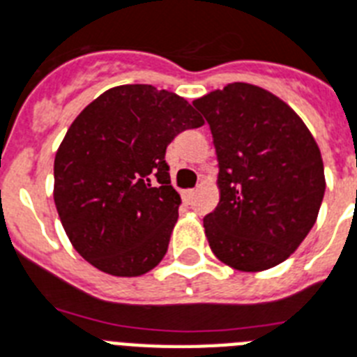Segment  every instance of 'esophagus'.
Wrapping results in <instances>:
<instances>
[{"label":"esophagus","mask_w":357,"mask_h":357,"mask_svg":"<svg viewBox=\"0 0 357 357\" xmlns=\"http://www.w3.org/2000/svg\"><path fill=\"white\" fill-rule=\"evenodd\" d=\"M194 196H196V190H187V192H183V199H187V202H190Z\"/></svg>","instance_id":"34e87169"}]
</instances>
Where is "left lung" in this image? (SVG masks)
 <instances>
[{"mask_svg": "<svg viewBox=\"0 0 357 357\" xmlns=\"http://www.w3.org/2000/svg\"><path fill=\"white\" fill-rule=\"evenodd\" d=\"M192 104L211 126L220 169V202L204 218L208 245L238 271L279 266L303 244L323 202L314 135L282 98L255 84H227Z\"/></svg>", "mask_w": 357, "mask_h": 357, "instance_id": "obj_1", "label": "left lung"}]
</instances>
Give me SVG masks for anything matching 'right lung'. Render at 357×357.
Returning a JSON list of instances; mask_svg holds the SVG:
<instances>
[{"instance_id": "1", "label": "right lung", "mask_w": 357, "mask_h": 357, "mask_svg": "<svg viewBox=\"0 0 357 357\" xmlns=\"http://www.w3.org/2000/svg\"><path fill=\"white\" fill-rule=\"evenodd\" d=\"M205 121L183 97L124 84L78 113L54 155L53 198L77 253L102 273H149L169 248L179 194L167 146Z\"/></svg>"}]
</instances>
